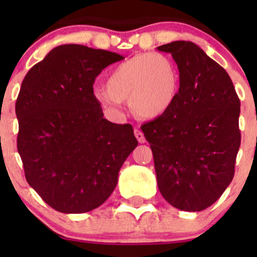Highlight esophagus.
<instances>
[{"instance_id": "1", "label": "esophagus", "mask_w": 257, "mask_h": 257, "mask_svg": "<svg viewBox=\"0 0 257 257\" xmlns=\"http://www.w3.org/2000/svg\"><path fill=\"white\" fill-rule=\"evenodd\" d=\"M134 133H135V137H137L139 143H140V144H145L146 143V139H145V137H144L143 132L140 131V128H139V126H137V128H135Z\"/></svg>"}]
</instances>
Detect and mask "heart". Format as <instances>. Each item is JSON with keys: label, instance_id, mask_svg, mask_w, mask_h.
I'll return each instance as SVG.
<instances>
[{"label": "heart", "instance_id": "heart-1", "mask_svg": "<svg viewBox=\"0 0 257 257\" xmlns=\"http://www.w3.org/2000/svg\"><path fill=\"white\" fill-rule=\"evenodd\" d=\"M146 61L149 69L145 67ZM110 85L111 87L102 85L96 91L99 101L106 107L122 112L123 98L131 96L132 106L141 116L157 117L169 110L175 101L180 89V72L176 64L166 55L139 54L112 72Z\"/></svg>", "mask_w": 257, "mask_h": 257}]
</instances>
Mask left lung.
<instances>
[{
    "label": "left lung",
    "mask_w": 257,
    "mask_h": 257,
    "mask_svg": "<svg viewBox=\"0 0 257 257\" xmlns=\"http://www.w3.org/2000/svg\"><path fill=\"white\" fill-rule=\"evenodd\" d=\"M172 55L180 89L169 110L141 125L151 144L161 193L170 205L200 211L234 175L240 146L239 99L227 71L194 43L158 47Z\"/></svg>",
    "instance_id": "1"
}]
</instances>
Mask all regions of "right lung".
<instances>
[{
	"mask_svg": "<svg viewBox=\"0 0 257 257\" xmlns=\"http://www.w3.org/2000/svg\"><path fill=\"white\" fill-rule=\"evenodd\" d=\"M116 53L82 44L53 48L23 81L17 147L28 184L66 214L99 208L138 145L133 126L104 118L93 84Z\"/></svg>",
	"mask_w": 257,
	"mask_h": 257,
	"instance_id": "1",
	"label": "right lung"
}]
</instances>
